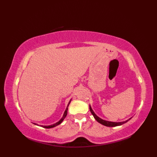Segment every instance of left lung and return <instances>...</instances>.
<instances>
[{
    "instance_id": "1",
    "label": "left lung",
    "mask_w": 157,
    "mask_h": 157,
    "mask_svg": "<svg viewBox=\"0 0 157 157\" xmlns=\"http://www.w3.org/2000/svg\"><path fill=\"white\" fill-rule=\"evenodd\" d=\"M90 112H91V113L92 114V115L94 116V117L95 118V119L96 120V121H97L98 123H101L102 125H105V126H107V127H115V126H118V125H122V124H123V123H126L127 121H128L129 120L131 119L130 118L129 120H128V121H123V122H118V123H117V122H111V121H105V120H103V119H101V118H99L96 115L95 113H94V111H92V108L90 107Z\"/></svg>"
}]
</instances>
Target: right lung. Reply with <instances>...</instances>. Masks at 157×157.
Instances as JSON below:
<instances>
[{
	"mask_svg": "<svg viewBox=\"0 0 157 157\" xmlns=\"http://www.w3.org/2000/svg\"><path fill=\"white\" fill-rule=\"evenodd\" d=\"M70 102H71V101H69V104H68V105H67V109H66V110H65V113H64V115H63V117L61 118V119L59 121H58L57 123H55V124H53V125H48V126H43V128H47V129H48V128H54V127H55V126H57L58 125H59L60 123H61L63 120H64V119L65 118V117L67 116V110H68V106H69V103H70Z\"/></svg>",
	"mask_w": 157,
	"mask_h": 157,
	"instance_id": "add662e5",
	"label": "right lung"
}]
</instances>
